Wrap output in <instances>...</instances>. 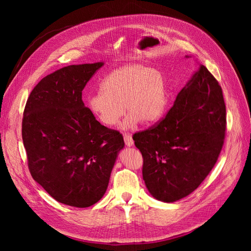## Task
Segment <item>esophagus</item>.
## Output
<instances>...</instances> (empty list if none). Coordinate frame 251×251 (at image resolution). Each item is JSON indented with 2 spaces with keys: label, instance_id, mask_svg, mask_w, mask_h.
Masks as SVG:
<instances>
[{
  "label": "esophagus",
  "instance_id": "1",
  "mask_svg": "<svg viewBox=\"0 0 251 251\" xmlns=\"http://www.w3.org/2000/svg\"><path fill=\"white\" fill-rule=\"evenodd\" d=\"M124 139H125V142H126V146H127V147H132L134 144V140L132 138L131 134H128V133L124 134Z\"/></svg>",
  "mask_w": 251,
  "mask_h": 251
}]
</instances>
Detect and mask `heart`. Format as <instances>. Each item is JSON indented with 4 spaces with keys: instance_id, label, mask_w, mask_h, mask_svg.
Instances as JSON below:
<instances>
[{
    "instance_id": "heart-1",
    "label": "heart",
    "mask_w": 251,
    "mask_h": 251,
    "mask_svg": "<svg viewBox=\"0 0 251 251\" xmlns=\"http://www.w3.org/2000/svg\"><path fill=\"white\" fill-rule=\"evenodd\" d=\"M168 101L165 80L155 68L127 65L111 71L101 82V91L89 97V111L107 126L118 124L126 110L125 126L140 121L151 125L162 116ZM125 106L124 107L123 105Z\"/></svg>"
}]
</instances>
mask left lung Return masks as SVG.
I'll return each mask as SVG.
<instances>
[{
    "instance_id": "8db88e82",
    "label": "left lung",
    "mask_w": 251,
    "mask_h": 251,
    "mask_svg": "<svg viewBox=\"0 0 251 251\" xmlns=\"http://www.w3.org/2000/svg\"><path fill=\"white\" fill-rule=\"evenodd\" d=\"M225 131L222 88L207 68L199 65L166 115L133 135L151 196L175 202L198 188L218 160Z\"/></svg>"
}]
</instances>
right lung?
Instances as JSON below:
<instances>
[{"label":"right lung","instance_id":"right-lung-1","mask_svg":"<svg viewBox=\"0 0 251 251\" xmlns=\"http://www.w3.org/2000/svg\"><path fill=\"white\" fill-rule=\"evenodd\" d=\"M102 63L64 67L30 93L22 137L32 178L53 199L74 207L100 201L124 137L100 125L82 101V90Z\"/></svg>","mask_w":251,"mask_h":251}]
</instances>
